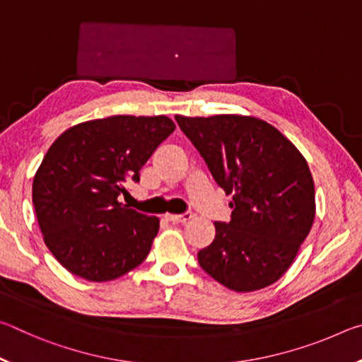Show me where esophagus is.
I'll return each instance as SVG.
<instances>
[{
  "label": "esophagus",
  "instance_id": "34e87169",
  "mask_svg": "<svg viewBox=\"0 0 362 362\" xmlns=\"http://www.w3.org/2000/svg\"><path fill=\"white\" fill-rule=\"evenodd\" d=\"M166 218L169 220V222H174V223H187L188 220L193 218V216L189 212L182 214V216H175V214H168Z\"/></svg>",
  "mask_w": 362,
  "mask_h": 362
}]
</instances>
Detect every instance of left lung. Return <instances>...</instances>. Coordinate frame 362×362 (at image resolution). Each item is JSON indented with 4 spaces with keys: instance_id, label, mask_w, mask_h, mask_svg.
<instances>
[{
    "instance_id": "8db88e82",
    "label": "left lung",
    "mask_w": 362,
    "mask_h": 362,
    "mask_svg": "<svg viewBox=\"0 0 362 362\" xmlns=\"http://www.w3.org/2000/svg\"><path fill=\"white\" fill-rule=\"evenodd\" d=\"M226 194L230 222L198 252L201 268L228 289L252 292L289 269L313 226L315 182L308 163L267 121L243 115L175 116Z\"/></svg>"
}]
</instances>
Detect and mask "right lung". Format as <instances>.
Listing matches in <instances>:
<instances>
[{"mask_svg":"<svg viewBox=\"0 0 362 362\" xmlns=\"http://www.w3.org/2000/svg\"><path fill=\"white\" fill-rule=\"evenodd\" d=\"M168 116L118 115L79 122L56 139L33 179L32 198L42 240L71 274L94 283L142 263L159 218L118 201L127 180L174 132Z\"/></svg>","mask_w":362,"mask_h":362,"instance_id":"1","label":"right lung"}]
</instances>
